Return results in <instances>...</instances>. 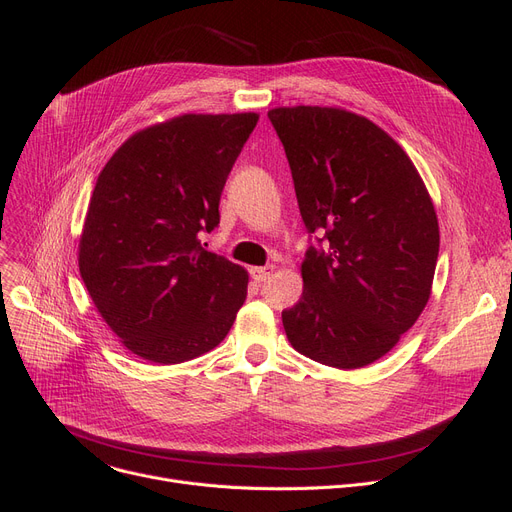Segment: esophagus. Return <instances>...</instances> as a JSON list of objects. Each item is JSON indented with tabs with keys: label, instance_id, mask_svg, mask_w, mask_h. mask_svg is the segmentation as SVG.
<instances>
[{
	"label": "esophagus",
	"instance_id": "34e87169",
	"mask_svg": "<svg viewBox=\"0 0 512 512\" xmlns=\"http://www.w3.org/2000/svg\"><path fill=\"white\" fill-rule=\"evenodd\" d=\"M251 278L255 280V282H265L267 278H270L272 274H274V265H263V267H251Z\"/></svg>",
	"mask_w": 512,
	"mask_h": 512
}]
</instances>
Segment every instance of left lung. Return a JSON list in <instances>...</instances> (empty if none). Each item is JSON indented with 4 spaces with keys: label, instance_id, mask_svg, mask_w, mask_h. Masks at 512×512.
Segmentation results:
<instances>
[{
    "label": "left lung",
    "instance_id": "8db88e82",
    "mask_svg": "<svg viewBox=\"0 0 512 512\" xmlns=\"http://www.w3.org/2000/svg\"><path fill=\"white\" fill-rule=\"evenodd\" d=\"M284 145L299 209L317 247L303 294L282 311L290 344L317 363L382 359L425 309L440 249L436 209L402 147L340 107L267 112Z\"/></svg>",
    "mask_w": 512,
    "mask_h": 512
}]
</instances>
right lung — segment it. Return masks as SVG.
<instances>
[{"label":"right lung","instance_id":"add662e5","mask_svg":"<svg viewBox=\"0 0 512 512\" xmlns=\"http://www.w3.org/2000/svg\"><path fill=\"white\" fill-rule=\"evenodd\" d=\"M259 116L184 114L134 132L101 170L78 267L103 321L141 359L191 361L218 346L249 274L201 247Z\"/></svg>","mask_w":512,"mask_h":512}]
</instances>
